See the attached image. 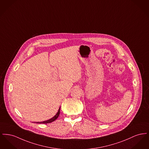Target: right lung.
Wrapping results in <instances>:
<instances>
[{
    "label": "right lung",
    "instance_id": "add662e5",
    "mask_svg": "<svg viewBox=\"0 0 149 149\" xmlns=\"http://www.w3.org/2000/svg\"><path fill=\"white\" fill-rule=\"evenodd\" d=\"M60 107L58 109V112L57 113V114H56L53 118H51L49 120H45V121H43V122H35L36 123H39V124H47V123H49L52 122L53 121H54L56 119H57V118L58 117L59 115H60Z\"/></svg>",
    "mask_w": 149,
    "mask_h": 149
}]
</instances>
